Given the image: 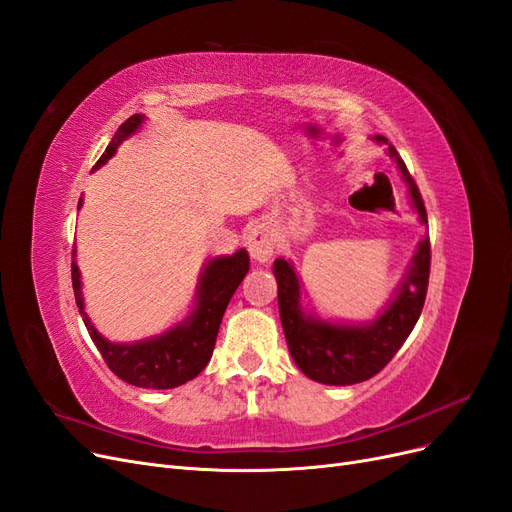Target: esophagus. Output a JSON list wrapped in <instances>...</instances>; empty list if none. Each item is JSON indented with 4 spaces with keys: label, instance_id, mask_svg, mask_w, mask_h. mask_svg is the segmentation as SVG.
I'll return each mask as SVG.
<instances>
[{
    "label": "esophagus",
    "instance_id": "34e87169",
    "mask_svg": "<svg viewBox=\"0 0 512 512\" xmlns=\"http://www.w3.org/2000/svg\"><path fill=\"white\" fill-rule=\"evenodd\" d=\"M248 250H250L252 258L258 260V262H267L273 256L275 243H273V235L269 233L267 226H256L254 231L250 233Z\"/></svg>",
    "mask_w": 512,
    "mask_h": 512
}]
</instances>
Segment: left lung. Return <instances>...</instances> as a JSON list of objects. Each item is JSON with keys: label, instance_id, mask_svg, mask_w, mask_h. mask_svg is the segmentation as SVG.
<instances>
[{"label": "left lung", "instance_id": "obj_1", "mask_svg": "<svg viewBox=\"0 0 512 512\" xmlns=\"http://www.w3.org/2000/svg\"><path fill=\"white\" fill-rule=\"evenodd\" d=\"M375 142L387 146V152L396 161L404 182L409 186V197L417 209L419 220L428 224L424 199H421L419 188L400 154L392 144H387L383 135H375ZM273 273L277 279L281 326H284L288 349L296 366L317 383H360L375 377L396 356V351L407 341L419 320L426 303L430 277V237L417 245L413 264L392 303L381 311L375 322L368 324H334L307 315L301 307V284H298L292 264L284 258H277L273 262Z\"/></svg>", "mask_w": 512, "mask_h": 512}]
</instances>
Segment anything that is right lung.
I'll return each instance as SVG.
<instances>
[{
  "instance_id": "right-lung-1",
  "label": "right lung",
  "mask_w": 512,
  "mask_h": 512,
  "mask_svg": "<svg viewBox=\"0 0 512 512\" xmlns=\"http://www.w3.org/2000/svg\"><path fill=\"white\" fill-rule=\"evenodd\" d=\"M144 116L133 114L127 118L114 133L110 146L105 148L95 169L105 165L114 156L116 148L142 127ZM82 197L78 201V209ZM76 256V254H72ZM250 271V256L245 250L235 252L233 256L214 258L205 264L199 279L197 305L184 322L158 334L154 339L137 343H112L93 328L88 315L84 313L82 301V281L76 260H72V281L76 305L82 313L84 326L97 345L101 358L110 366L112 373L137 387H150V390H169V387L184 385L195 379L207 366L211 354H214L216 337L220 330L222 315L228 301L239 288L245 273Z\"/></svg>"
}]
</instances>
